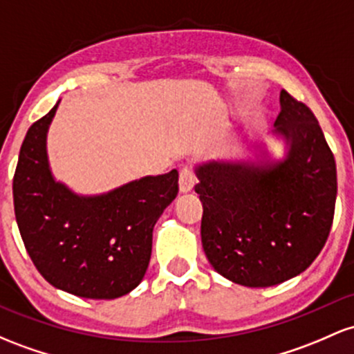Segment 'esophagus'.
Masks as SVG:
<instances>
[{
  "label": "esophagus",
  "instance_id": "obj_1",
  "mask_svg": "<svg viewBox=\"0 0 354 354\" xmlns=\"http://www.w3.org/2000/svg\"><path fill=\"white\" fill-rule=\"evenodd\" d=\"M195 186V174L189 166H183L180 171V192L181 193H189Z\"/></svg>",
  "mask_w": 354,
  "mask_h": 354
}]
</instances>
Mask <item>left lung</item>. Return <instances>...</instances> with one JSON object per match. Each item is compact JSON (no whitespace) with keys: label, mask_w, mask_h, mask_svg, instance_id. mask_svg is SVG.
<instances>
[{"label":"left lung","mask_w":354,"mask_h":354,"mask_svg":"<svg viewBox=\"0 0 354 354\" xmlns=\"http://www.w3.org/2000/svg\"><path fill=\"white\" fill-rule=\"evenodd\" d=\"M272 134L284 141L282 159L272 161L259 145L257 161L212 159L195 168L208 262L247 287L277 286L308 269L335 216V156L310 109L281 91Z\"/></svg>","instance_id":"obj_1"}]
</instances>
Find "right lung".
I'll return each instance as SVG.
<instances>
[{
    "label": "right lung",
    "instance_id": "add662e5",
    "mask_svg": "<svg viewBox=\"0 0 354 354\" xmlns=\"http://www.w3.org/2000/svg\"><path fill=\"white\" fill-rule=\"evenodd\" d=\"M58 104L32 124L13 178L15 215L26 252L57 289L85 299H115L141 284L153 228L178 195V171L102 193L77 195L53 178L46 134Z\"/></svg>",
    "mask_w": 354,
    "mask_h": 354
}]
</instances>
